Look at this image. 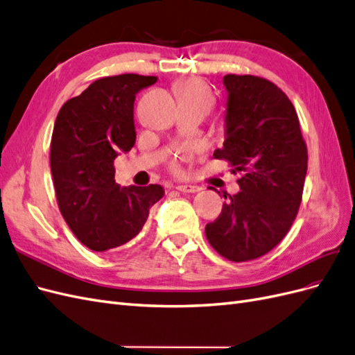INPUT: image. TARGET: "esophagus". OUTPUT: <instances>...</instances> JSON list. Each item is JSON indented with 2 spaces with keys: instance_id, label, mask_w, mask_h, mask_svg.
Here are the masks:
<instances>
[{
  "instance_id": "34e87169",
  "label": "esophagus",
  "mask_w": 355,
  "mask_h": 355,
  "mask_svg": "<svg viewBox=\"0 0 355 355\" xmlns=\"http://www.w3.org/2000/svg\"><path fill=\"white\" fill-rule=\"evenodd\" d=\"M176 189L180 191V192H184V194H194V192L201 191L200 187H197V185H189V184H180V185L176 187Z\"/></svg>"
}]
</instances>
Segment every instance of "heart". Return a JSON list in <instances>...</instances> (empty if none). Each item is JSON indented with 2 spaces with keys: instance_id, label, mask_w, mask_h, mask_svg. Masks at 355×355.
Wrapping results in <instances>:
<instances>
[{
  "instance_id": "1",
  "label": "heart",
  "mask_w": 355,
  "mask_h": 355,
  "mask_svg": "<svg viewBox=\"0 0 355 355\" xmlns=\"http://www.w3.org/2000/svg\"><path fill=\"white\" fill-rule=\"evenodd\" d=\"M176 93H178V99L180 103L198 105V106H201V108L206 110L207 112L210 111V108L214 103L213 93L210 92L209 85L198 78H188V80L178 83ZM189 154H191L189 148L182 149V153H180L182 157H189Z\"/></svg>"
}]
</instances>
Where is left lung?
Returning a JSON list of instances; mask_svg holds the SVG:
<instances>
[{"instance_id":"left-lung-1","label":"left lung","mask_w":355,"mask_h":355,"mask_svg":"<svg viewBox=\"0 0 355 355\" xmlns=\"http://www.w3.org/2000/svg\"><path fill=\"white\" fill-rule=\"evenodd\" d=\"M223 85L225 142L213 157L244 175L237 180L240 192L206 225V237L220 256L245 262L272 250L292 227L302 201L308 151L295 106L274 83L230 73Z\"/></svg>"}]
</instances>
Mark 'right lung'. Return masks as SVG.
Listing matches in <instances>:
<instances>
[{"instance_id":"obj_1","label":"right lung","mask_w":355,"mask_h":355,"mask_svg":"<svg viewBox=\"0 0 355 355\" xmlns=\"http://www.w3.org/2000/svg\"><path fill=\"white\" fill-rule=\"evenodd\" d=\"M157 77L123 73L92 83L63 103L53 128L50 167L63 219L84 245L105 252L141 232L159 185L115 184L114 159L136 142V93Z\"/></svg>"}]
</instances>
